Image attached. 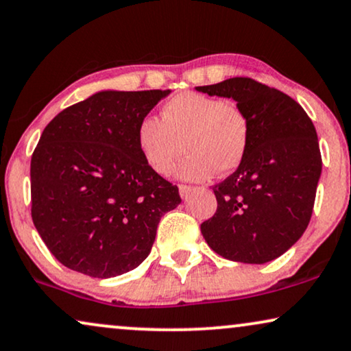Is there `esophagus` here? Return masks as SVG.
<instances>
[{"label": "esophagus", "mask_w": 351, "mask_h": 351, "mask_svg": "<svg viewBox=\"0 0 351 351\" xmlns=\"http://www.w3.org/2000/svg\"><path fill=\"white\" fill-rule=\"evenodd\" d=\"M178 189H180V195L183 199H188V195H189V193L191 191H193V186H188V184H180L178 186Z\"/></svg>", "instance_id": "obj_1"}]
</instances>
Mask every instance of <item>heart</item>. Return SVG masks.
<instances>
[{
    "label": "heart",
    "mask_w": 351,
    "mask_h": 351,
    "mask_svg": "<svg viewBox=\"0 0 351 351\" xmlns=\"http://www.w3.org/2000/svg\"><path fill=\"white\" fill-rule=\"evenodd\" d=\"M250 141V123L234 101L184 91L160 107L158 120H141L136 144L154 173L170 175L181 151L186 156L176 175L186 181H204L234 171L244 160Z\"/></svg>",
    "instance_id": "obj_1"
}]
</instances>
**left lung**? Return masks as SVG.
Segmentation results:
<instances>
[{
	"mask_svg": "<svg viewBox=\"0 0 351 351\" xmlns=\"http://www.w3.org/2000/svg\"><path fill=\"white\" fill-rule=\"evenodd\" d=\"M232 97L249 117L250 141L232 175L213 186L217 212L200 224L223 258L261 265L282 255L305 232L321 176L315 125L286 93L249 77L197 86Z\"/></svg>",
	"mask_w": 351,
	"mask_h": 351,
	"instance_id": "1",
	"label": "left lung"
}]
</instances>
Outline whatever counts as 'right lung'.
<instances>
[{
  "mask_svg": "<svg viewBox=\"0 0 351 351\" xmlns=\"http://www.w3.org/2000/svg\"><path fill=\"white\" fill-rule=\"evenodd\" d=\"M170 91H101L46 125L30 162L32 219L51 254L91 278L143 263L160 218L181 202L136 144L138 125Z\"/></svg>",
  "mask_w": 351,
  "mask_h": 351,
  "instance_id": "obj_1",
  "label": "right lung"
}]
</instances>
